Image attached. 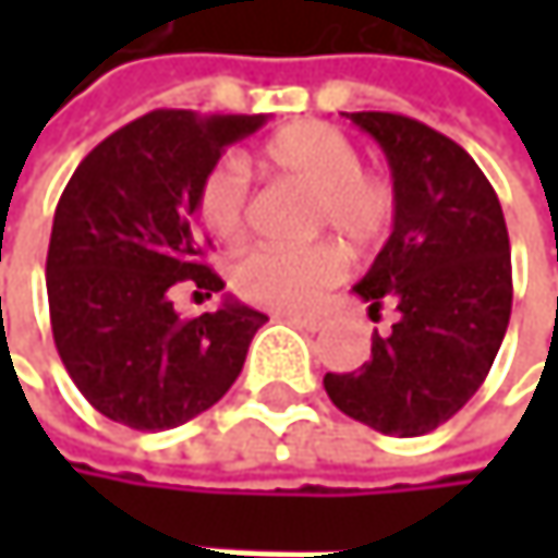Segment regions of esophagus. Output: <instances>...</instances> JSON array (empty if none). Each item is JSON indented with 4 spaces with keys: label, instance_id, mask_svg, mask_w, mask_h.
Masks as SVG:
<instances>
[{
    "label": "esophagus",
    "instance_id": "esophagus-1",
    "mask_svg": "<svg viewBox=\"0 0 558 558\" xmlns=\"http://www.w3.org/2000/svg\"><path fill=\"white\" fill-rule=\"evenodd\" d=\"M278 319H287V323H293L300 329H310V332H316V329L326 326V316L323 313H278Z\"/></svg>",
    "mask_w": 558,
    "mask_h": 558
}]
</instances>
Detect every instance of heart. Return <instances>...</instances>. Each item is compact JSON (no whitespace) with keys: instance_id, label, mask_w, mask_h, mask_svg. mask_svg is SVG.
I'll use <instances>...</instances> for the list:
<instances>
[{"instance_id":"heart-1","label":"heart","mask_w":558,"mask_h":558,"mask_svg":"<svg viewBox=\"0 0 558 558\" xmlns=\"http://www.w3.org/2000/svg\"><path fill=\"white\" fill-rule=\"evenodd\" d=\"M262 165L290 183L313 190L310 232H336L352 248L385 242L393 226V186L385 173L362 168V151L339 129L323 122H296L262 145ZM206 232L226 245L248 235L252 193L239 158H222L199 183L196 199ZM342 252L332 242L303 248H258L235 268V290L271 310H303L326 287L342 278Z\"/></svg>"}]
</instances>
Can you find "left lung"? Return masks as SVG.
<instances>
[{"label":"left lung","mask_w":558,"mask_h":558,"mask_svg":"<svg viewBox=\"0 0 558 558\" xmlns=\"http://www.w3.org/2000/svg\"><path fill=\"white\" fill-rule=\"evenodd\" d=\"M390 165L393 229L355 293L397 306L372 362L326 375L329 400L385 436H423L488 378L510 323V239L495 186L465 148L393 112H345Z\"/></svg>","instance_id":"left-lung-1"}]
</instances>
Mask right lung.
Segmentation results:
<instances>
[{
	"label": "right lung",
	"mask_w": 558,
	"mask_h": 558,
	"mask_svg": "<svg viewBox=\"0 0 558 558\" xmlns=\"http://www.w3.org/2000/svg\"><path fill=\"white\" fill-rule=\"evenodd\" d=\"M265 122L158 109L99 142L63 186L48 248L51 329L66 375L102 416L170 429L235 385L268 316L226 296L183 319L170 296L180 280L206 296L222 290L199 258V183Z\"/></svg>",
	"instance_id": "obj_1"
}]
</instances>
